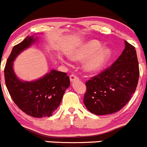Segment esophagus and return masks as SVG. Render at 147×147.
Returning a JSON list of instances; mask_svg holds the SVG:
<instances>
[{
	"label": "esophagus",
	"mask_w": 147,
	"mask_h": 147,
	"mask_svg": "<svg viewBox=\"0 0 147 147\" xmlns=\"http://www.w3.org/2000/svg\"><path fill=\"white\" fill-rule=\"evenodd\" d=\"M78 80H79V78H78L76 75H75V74H71V75L70 76V81H71V82L75 81H78Z\"/></svg>",
	"instance_id": "esophagus-1"
}]
</instances>
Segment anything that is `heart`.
<instances>
[{
    "label": "heart",
    "instance_id": "b5f03b06",
    "mask_svg": "<svg viewBox=\"0 0 147 147\" xmlns=\"http://www.w3.org/2000/svg\"><path fill=\"white\" fill-rule=\"evenodd\" d=\"M97 40H90L81 45L72 52L71 58L76 61H85L84 69L86 71L94 73L100 70L110 60L112 50L103 47Z\"/></svg>",
    "mask_w": 147,
    "mask_h": 147
}]
</instances>
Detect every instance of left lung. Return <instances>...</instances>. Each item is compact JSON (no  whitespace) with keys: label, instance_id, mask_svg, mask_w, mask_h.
I'll list each match as a JSON object with an SVG mask.
<instances>
[{"label":"left lung","instance_id":"8db88e82","mask_svg":"<svg viewBox=\"0 0 147 147\" xmlns=\"http://www.w3.org/2000/svg\"><path fill=\"white\" fill-rule=\"evenodd\" d=\"M125 48L110 67L86 82L84 103L95 115L116 113L131 99L140 77L135 47L125 41Z\"/></svg>","mask_w":147,"mask_h":147}]
</instances>
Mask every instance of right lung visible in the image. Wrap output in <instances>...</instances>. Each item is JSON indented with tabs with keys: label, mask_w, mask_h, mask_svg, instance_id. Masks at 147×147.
Masks as SVG:
<instances>
[{
	"label": "right lung",
	"mask_w": 147,
	"mask_h": 147,
	"mask_svg": "<svg viewBox=\"0 0 147 147\" xmlns=\"http://www.w3.org/2000/svg\"><path fill=\"white\" fill-rule=\"evenodd\" d=\"M33 36L27 37L13 47L4 69L7 90L16 105L28 115L34 117H50L59 106L70 80L66 73L51 70L34 81H22L13 69V61L21 51L36 42Z\"/></svg>",
	"instance_id": "right-lung-1"
}]
</instances>
